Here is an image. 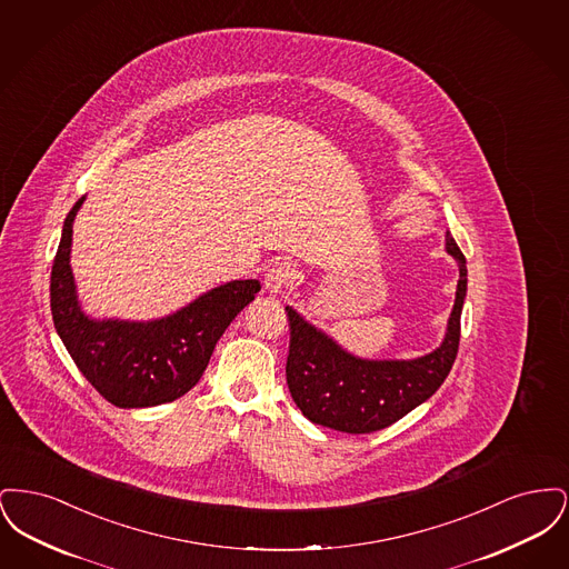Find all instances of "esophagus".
I'll return each mask as SVG.
<instances>
[{"instance_id":"obj_1","label":"esophagus","mask_w":569,"mask_h":569,"mask_svg":"<svg viewBox=\"0 0 569 569\" xmlns=\"http://www.w3.org/2000/svg\"><path fill=\"white\" fill-rule=\"evenodd\" d=\"M295 279H297V269L290 262H274L264 274V288H267V292L277 295V292L286 290Z\"/></svg>"}]
</instances>
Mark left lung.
Listing matches in <instances>:
<instances>
[{
  "mask_svg": "<svg viewBox=\"0 0 569 569\" xmlns=\"http://www.w3.org/2000/svg\"><path fill=\"white\" fill-rule=\"evenodd\" d=\"M446 249L459 262V286L446 339L427 356L413 360L358 358L286 307L290 322L286 379L305 418L341 433H373L433 397L457 360L460 311L467 295V262L450 232Z\"/></svg>",
  "mask_w": 569,
  "mask_h": 569,
  "instance_id": "obj_1",
  "label": "left lung"
}]
</instances>
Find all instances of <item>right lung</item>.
Instances as JSON below:
<instances>
[{"instance_id":"obj_1","label":"right lung","mask_w":569,"mask_h":569,"mask_svg":"<svg viewBox=\"0 0 569 569\" xmlns=\"http://www.w3.org/2000/svg\"><path fill=\"white\" fill-rule=\"evenodd\" d=\"M82 200L63 221L51 271L57 335L82 376L112 406L170 403L202 378L219 337L260 292V281L223 283L162 320H91L82 313L70 269L72 223Z\"/></svg>"}]
</instances>
